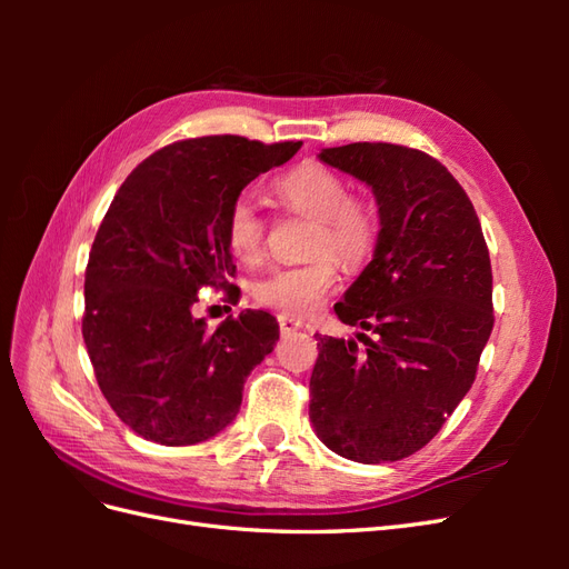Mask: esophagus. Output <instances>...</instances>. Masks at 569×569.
<instances>
[{
    "instance_id": "esophagus-1",
    "label": "esophagus",
    "mask_w": 569,
    "mask_h": 569,
    "mask_svg": "<svg viewBox=\"0 0 569 569\" xmlns=\"http://www.w3.org/2000/svg\"><path fill=\"white\" fill-rule=\"evenodd\" d=\"M280 332L282 335H289V332H297L303 327V322L299 318H291V316H280Z\"/></svg>"
}]
</instances>
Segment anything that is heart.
I'll return each instance as SVG.
<instances>
[{"mask_svg":"<svg viewBox=\"0 0 569 569\" xmlns=\"http://www.w3.org/2000/svg\"><path fill=\"white\" fill-rule=\"evenodd\" d=\"M272 194L289 211L313 218L306 263L272 270L256 284V299L282 316L301 318L318 311L337 282V261L358 268L368 261L380 237V213L366 197L349 194V184L322 163H301L272 180ZM228 247L237 261L258 263L266 251V220L256 206L239 197L228 213ZM333 252L330 254L329 251Z\"/></svg>","mask_w":569,"mask_h":569,"instance_id":"1","label":"heart"}]
</instances>
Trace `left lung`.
I'll use <instances>...</instances> for the list:
<instances>
[{"instance_id":"1","label":"left lung","mask_w":569,"mask_h":569,"mask_svg":"<svg viewBox=\"0 0 569 569\" xmlns=\"http://www.w3.org/2000/svg\"><path fill=\"white\" fill-rule=\"evenodd\" d=\"M320 161L372 187L382 228L335 306L363 332L316 335L308 416L341 458L401 460L437 437L475 382L493 327L489 249L472 201L429 153L353 142Z\"/></svg>"}]
</instances>
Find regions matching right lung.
Instances as JSON below:
<instances>
[{
    "label": "right lung",
    "instance_id": "obj_1",
    "mask_svg": "<svg viewBox=\"0 0 569 569\" xmlns=\"http://www.w3.org/2000/svg\"><path fill=\"white\" fill-rule=\"evenodd\" d=\"M299 149L197 137L153 151L120 184L84 270L82 337L101 393L134 435L189 446L237 418L249 372L280 339L278 320L247 311L211 332L192 306L201 287H232L230 206Z\"/></svg>",
    "mask_w": 569,
    "mask_h": 569
}]
</instances>
